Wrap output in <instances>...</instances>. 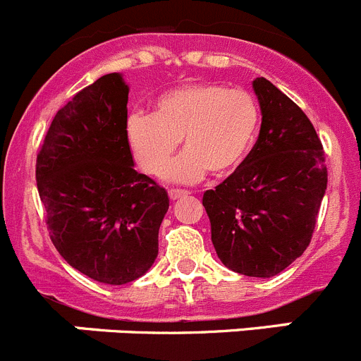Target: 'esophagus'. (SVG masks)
<instances>
[{"mask_svg": "<svg viewBox=\"0 0 361 361\" xmlns=\"http://www.w3.org/2000/svg\"><path fill=\"white\" fill-rule=\"evenodd\" d=\"M185 196H188L187 190H180V188H171L169 190L171 201H176V200H180V197H185Z\"/></svg>", "mask_w": 361, "mask_h": 361, "instance_id": "34e87169", "label": "esophagus"}]
</instances>
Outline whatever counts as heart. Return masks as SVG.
I'll return each mask as SVG.
<instances>
[{
  "mask_svg": "<svg viewBox=\"0 0 361 361\" xmlns=\"http://www.w3.org/2000/svg\"><path fill=\"white\" fill-rule=\"evenodd\" d=\"M260 104L251 92L221 83H185L160 94L153 114L126 121V142L137 164L160 174L184 140L188 151L165 170L174 183H194L210 171L228 176L247 157L260 128Z\"/></svg>",
  "mask_w": 361,
  "mask_h": 361,
  "instance_id": "heart-1",
  "label": "heart"
}]
</instances>
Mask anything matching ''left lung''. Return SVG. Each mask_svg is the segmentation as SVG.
<instances>
[{
  "instance_id": "1",
  "label": "left lung",
  "mask_w": 361,
  "mask_h": 361,
  "mask_svg": "<svg viewBox=\"0 0 361 361\" xmlns=\"http://www.w3.org/2000/svg\"><path fill=\"white\" fill-rule=\"evenodd\" d=\"M252 89L262 110L257 144L203 207L221 262L252 278H272L312 240L328 187L321 139L306 114L269 80Z\"/></svg>"
}]
</instances>
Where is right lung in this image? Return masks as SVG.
<instances>
[{"mask_svg":"<svg viewBox=\"0 0 361 361\" xmlns=\"http://www.w3.org/2000/svg\"><path fill=\"white\" fill-rule=\"evenodd\" d=\"M128 89L101 76L56 112L37 154V188L60 257L82 274L124 285L158 255L169 210L165 188L133 167L126 142Z\"/></svg>","mask_w":361,"mask_h":361,"instance_id":"right-lung-1","label":"right lung"}]
</instances>
